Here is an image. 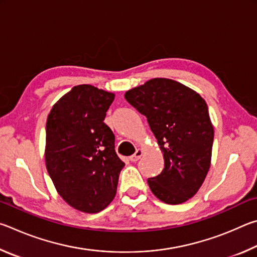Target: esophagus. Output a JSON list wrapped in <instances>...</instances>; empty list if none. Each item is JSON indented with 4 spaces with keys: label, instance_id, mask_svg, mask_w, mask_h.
I'll return each instance as SVG.
<instances>
[{
    "label": "esophagus",
    "instance_id": "1",
    "mask_svg": "<svg viewBox=\"0 0 257 257\" xmlns=\"http://www.w3.org/2000/svg\"><path fill=\"white\" fill-rule=\"evenodd\" d=\"M142 155H143V150H139V149H138V150L136 151V153L130 156L129 160L132 161V162H137V161H138L139 159H141Z\"/></svg>",
    "mask_w": 257,
    "mask_h": 257
}]
</instances>
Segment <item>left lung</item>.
<instances>
[{
  "label": "left lung",
  "mask_w": 257,
  "mask_h": 257,
  "mask_svg": "<svg viewBox=\"0 0 257 257\" xmlns=\"http://www.w3.org/2000/svg\"><path fill=\"white\" fill-rule=\"evenodd\" d=\"M145 115L163 152L164 169L149 178L156 197L181 204L201 188L211 165L214 130L202 96L180 82L154 78L124 94Z\"/></svg>",
  "instance_id": "obj_1"
}]
</instances>
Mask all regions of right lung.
Segmentation results:
<instances>
[{"label": "right lung", "instance_id": "add662e5", "mask_svg": "<svg viewBox=\"0 0 257 257\" xmlns=\"http://www.w3.org/2000/svg\"><path fill=\"white\" fill-rule=\"evenodd\" d=\"M114 94L78 85L56 102L46 121L45 162L61 197L85 213L104 210L115 196L124 163L104 123Z\"/></svg>", "mask_w": 257, "mask_h": 257}]
</instances>
